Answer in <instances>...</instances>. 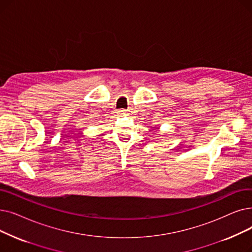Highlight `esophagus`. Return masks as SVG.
Listing matches in <instances>:
<instances>
[{"instance_id":"obj_1","label":"esophagus","mask_w":252,"mask_h":252,"mask_svg":"<svg viewBox=\"0 0 252 252\" xmlns=\"http://www.w3.org/2000/svg\"><path fill=\"white\" fill-rule=\"evenodd\" d=\"M117 113L119 115H126V110H125V109H120V110L117 111Z\"/></svg>"}]
</instances>
